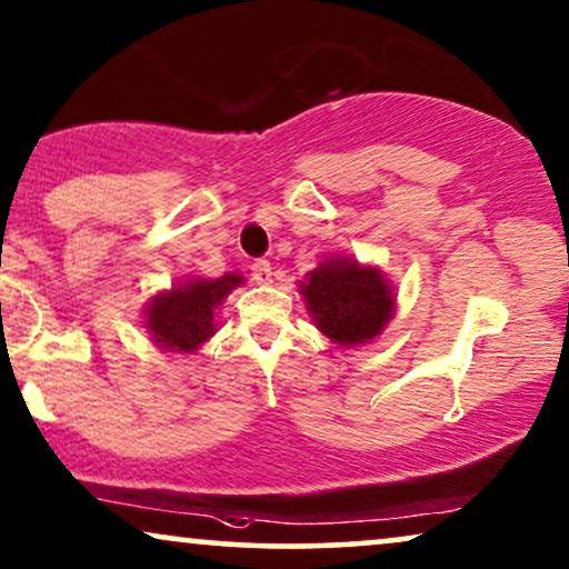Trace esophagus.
Listing matches in <instances>:
<instances>
[{
    "label": "esophagus",
    "instance_id": "1",
    "mask_svg": "<svg viewBox=\"0 0 569 569\" xmlns=\"http://www.w3.org/2000/svg\"><path fill=\"white\" fill-rule=\"evenodd\" d=\"M252 278L257 280L260 286H268L272 280V268L268 260H254L252 262Z\"/></svg>",
    "mask_w": 569,
    "mask_h": 569
}]
</instances>
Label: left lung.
I'll list each match as a JSON object with an SVG mask.
<instances>
[{
  "label": "left lung",
  "instance_id": "obj_1",
  "mask_svg": "<svg viewBox=\"0 0 569 569\" xmlns=\"http://www.w3.org/2000/svg\"><path fill=\"white\" fill-rule=\"evenodd\" d=\"M301 291L317 328L340 346L367 343L392 317V297L380 270L351 260L322 262Z\"/></svg>",
  "mask_w": 569,
  "mask_h": 569
}]
</instances>
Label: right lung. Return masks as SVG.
I'll use <instances>...</instances> for the list:
<instances>
[{
  "label": "right lung",
  "instance_id": "1",
  "mask_svg": "<svg viewBox=\"0 0 569 569\" xmlns=\"http://www.w3.org/2000/svg\"><path fill=\"white\" fill-rule=\"evenodd\" d=\"M241 283V276L216 280H189L169 293H158L148 307V330L156 343L169 351H194L202 340L213 336V309L226 293Z\"/></svg>",
  "mask_w": 569,
  "mask_h": 569
}]
</instances>
